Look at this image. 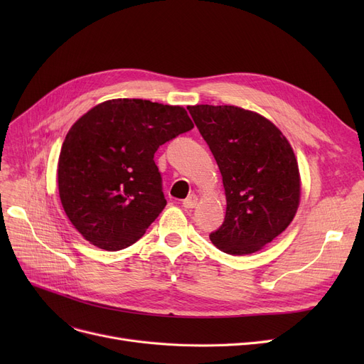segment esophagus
Returning <instances> with one entry per match:
<instances>
[{
    "label": "esophagus",
    "instance_id": "obj_1",
    "mask_svg": "<svg viewBox=\"0 0 364 364\" xmlns=\"http://www.w3.org/2000/svg\"><path fill=\"white\" fill-rule=\"evenodd\" d=\"M198 205V196L196 195H188L187 199L183 200V206L190 209V208H195Z\"/></svg>",
    "mask_w": 364,
    "mask_h": 364
}]
</instances>
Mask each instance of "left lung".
I'll return each instance as SVG.
<instances>
[{"label": "left lung", "instance_id": "1", "mask_svg": "<svg viewBox=\"0 0 364 364\" xmlns=\"http://www.w3.org/2000/svg\"><path fill=\"white\" fill-rule=\"evenodd\" d=\"M220 168L225 218L209 239L220 251L247 255L292 223L301 198L291 143L262 114L237 106H187Z\"/></svg>", "mask_w": 364, "mask_h": 364}]
</instances>
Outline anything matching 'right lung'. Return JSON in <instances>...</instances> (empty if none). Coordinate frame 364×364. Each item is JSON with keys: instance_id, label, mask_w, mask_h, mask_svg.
<instances>
[{"instance_id": "obj_1", "label": "right lung", "mask_w": 364, "mask_h": 364, "mask_svg": "<svg viewBox=\"0 0 364 364\" xmlns=\"http://www.w3.org/2000/svg\"><path fill=\"white\" fill-rule=\"evenodd\" d=\"M193 128L183 106L113 99L90 109L62 144L57 186L81 236L105 251L136 243L166 205L155 151Z\"/></svg>"}]
</instances>
